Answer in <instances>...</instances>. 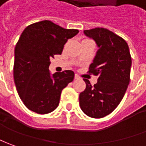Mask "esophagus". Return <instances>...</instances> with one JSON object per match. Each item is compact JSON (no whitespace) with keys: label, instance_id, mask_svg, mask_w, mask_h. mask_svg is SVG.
Masks as SVG:
<instances>
[{"label":"esophagus","instance_id":"34e87169","mask_svg":"<svg viewBox=\"0 0 146 146\" xmlns=\"http://www.w3.org/2000/svg\"><path fill=\"white\" fill-rule=\"evenodd\" d=\"M75 79H79L80 78V77H79V75H77V74H75Z\"/></svg>","mask_w":146,"mask_h":146}]
</instances>
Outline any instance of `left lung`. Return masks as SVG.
<instances>
[{
  "instance_id": "left-lung-1",
  "label": "left lung",
  "mask_w": 146,
  "mask_h": 146,
  "mask_svg": "<svg viewBox=\"0 0 146 146\" xmlns=\"http://www.w3.org/2000/svg\"><path fill=\"white\" fill-rule=\"evenodd\" d=\"M99 47L88 73L98 76L94 86L83 79L86 90L79 95L81 110L93 118L111 113L121 102L130 81L132 59L129 46L122 37L105 28L84 31Z\"/></svg>"
}]
</instances>
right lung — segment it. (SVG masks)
I'll return each mask as SVG.
<instances>
[{"label":"right lung","instance_id":"add662e5","mask_svg":"<svg viewBox=\"0 0 146 146\" xmlns=\"http://www.w3.org/2000/svg\"><path fill=\"white\" fill-rule=\"evenodd\" d=\"M78 32L46 20L29 25L21 33L15 47L13 77L19 97L29 110L46 114L58 106L61 91L73 81L74 73L51 75L50 59L61 54L67 40Z\"/></svg>","mask_w":146,"mask_h":146}]
</instances>
